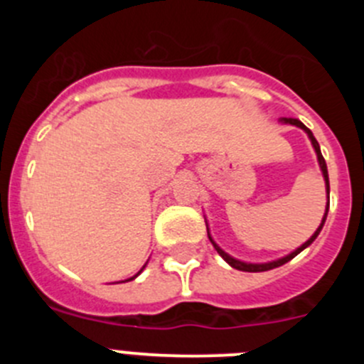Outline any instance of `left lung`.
Here are the masks:
<instances>
[{"instance_id": "1", "label": "left lung", "mask_w": 364, "mask_h": 364, "mask_svg": "<svg viewBox=\"0 0 364 364\" xmlns=\"http://www.w3.org/2000/svg\"><path fill=\"white\" fill-rule=\"evenodd\" d=\"M281 122H282V124H291V125H297V127H301V129L304 131V133L308 134V138H310V140H311V146H314L315 153H317V160H319V167H321V171H323L324 182H326V193H328V204H326V211H324V217H323V222H321V226L317 228V230H315V233L311 235V237H310V239L306 240V242L302 244V246H299L297 250H295V252H291V253H290V255H286V257H282V259H277V260H272V262H262V264H252V262H242V260H239V259H233V257H231V255H228V253L224 252V250H222V247L218 246V244L215 242L213 239H211L210 230H208V237H210L211 244H213V247H215V250H217V253H218V255H220L222 259L226 260V262H228V264L231 266V268H235V269H240V272H268V269L279 268V266L286 264V262H288V260H291V259H294L295 255H299V253H301L302 250H304V247H308V246H310L311 242H314L315 239H317V235L321 233V230H323V226H324V220H326V215H328V205H330V182H328V169H326V162H324L323 154H321V147H319V142H317V140H315L314 133H311V131L308 129L306 125L302 124L301 120H297V118H281Z\"/></svg>"}]
</instances>
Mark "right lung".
Listing matches in <instances>:
<instances>
[{"instance_id":"obj_1","label":"right lung","mask_w":364,"mask_h":364,"mask_svg":"<svg viewBox=\"0 0 364 364\" xmlns=\"http://www.w3.org/2000/svg\"><path fill=\"white\" fill-rule=\"evenodd\" d=\"M144 268H146V264H144V266H142V269H144ZM142 269H140V272H142ZM140 272H138V273H136V275H134V277H138V275H140ZM134 277L127 279V281H133V279H134ZM127 281H125V282H127Z\"/></svg>"}]
</instances>
